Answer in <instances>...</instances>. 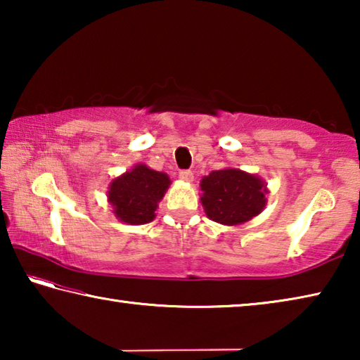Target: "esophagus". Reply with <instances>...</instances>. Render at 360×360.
I'll use <instances>...</instances> for the list:
<instances>
[{"label": "esophagus", "mask_w": 360, "mask_h": 360, "mask_svg": "<svg viewBox=\"0 0 360 360\" xmlns=\"http://www.w3.org/2000/svg\"><path fill=\"white\" fill-rule=\"evenodd\" d=\"M179 178H181L182 181L191 182V181H193V173L191 172V169H181V172H179Z\"/></svg>", "instance_id": "esophagus-1"}]
</instances>
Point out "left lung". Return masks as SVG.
Masks as SVG:
<instances>
[{"label":"left lung","instance_id":"1","mask_svg":"<svg viewBox=\"0 0 360 360\" xmlns=\"http://www.w3.org/2000/svg\"><path fill=\"white\" fill-rule=\"evenodd\" d=\"M202 205L211 221L224 225L248 222L265 206V186L241 169H219L202 179Z\"/></svg>","mask_w":360,"mask_h":360}]
</instances>
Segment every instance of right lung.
Returning a JSON list of instances; mask_svg holds the SVG:
<instances>
[{
    "instance_id": "add662e5",
    "label": "right lung",
    "mask_w": 360,
    "mask_h": 360,
    "mask_svg": "<svg viewBox=\"0 0 360 360\" xmlns=\"http://www.w3.org/2000/svg\"><path fill=\"white\" fill-rule=\"evenodd\" d=\"M169 186L165 173L154 172L146 165H136L109 187L108 198L114 206V214L122 222L139 225L154 221L157 203Z\"/></svg>"
}]
</instances>
